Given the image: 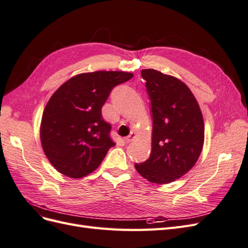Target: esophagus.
Wrapping results in <instances>:
<instances>
[{
    "mask_svg": "<svg viewBox=\"0 0 248 248\" xmlns=\"http://www.w3.org/2000/svg\"><path fill=\"white\" fill-rule=\"evenodd\" d=\"M134 138H136V133L131 132L128 137L125 138V142H127V144H128V142H131L134 140Z\"/></svg>",
    "mask_w": 248,
    "mask_h": 248,
    "instance_id": "1",
    "label": "esophagus"
}]
</instances>
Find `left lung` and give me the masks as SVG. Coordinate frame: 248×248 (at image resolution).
Listing matches in <instances>:
<instances>
[{
    "label": "left lung",
    "instance_id": "obj_1",
    "mask_svg": "<svg viewBox=\"0 0 248 248\" xmlns=\"http://www.w3.org/2000/svg\"><path fill=\"white\" fill-rule=\"evenodd\" d=\"M153 118L152 150L136 163L148 181L167 184L181 178L198 161L205 127L199 103L183 81L155 69H142Z\"/></svg>",
    "mask_w": 248,
    "mask_h": 248
}]
</instances>
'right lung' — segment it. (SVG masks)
Masks as SVG:
<instances>
[{
	"label": "right lung",
	"instance_id": "1",
	"mask_svg": "<svg viewBox=\"0 0 248 248\" xmlns=\"http://www.w3.org/2000/svg\"><path fill=\"white\" fill-rule=\"evenodd\" d=\"M132 77L123 71L81 73L50 97L42 115L40 139L58 171L78 179L100 166L115 146L109 136L111 126L103 120L101 108L111 90Z\"/></svg>",
	"mask_w": 248,
	"mask_h": 248
}]
</instances>
